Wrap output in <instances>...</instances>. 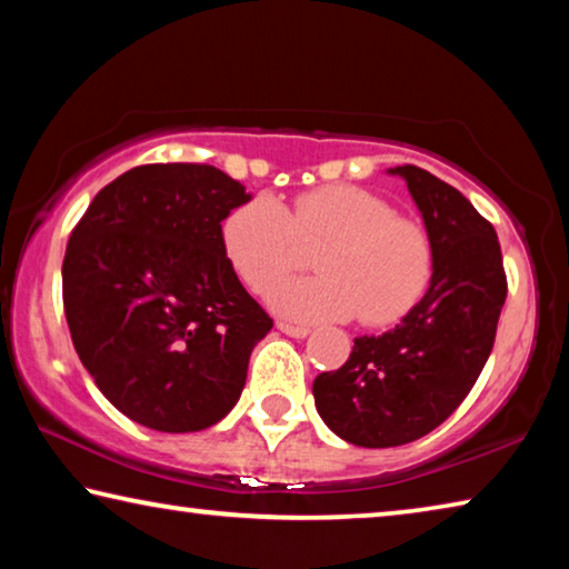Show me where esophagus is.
I'll list each match as a JSON object with an SVG mask.
<instances>
[{"label":"esophagus","mask_w":569,"mask_h":569,"mask_svg":"<svg viewBox=\"0 0 569 569\" xmlns=\"http://www.w3.org/2000/svg\"><path fill=\"white\" fill-rule=\"evenodd\" d=\"M278 331L291 336V339H306L311 329L308 326H298V323H288V321H278Z\"/></svg>","instance_id":"esophagus-1"}]
</instances>
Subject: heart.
<instances>
[{
	"instance_id": "b5f03b06",
	"label": "heart",
	"mask_w": 569,
	"mask_h": 569,
	"mask_svg": "<svg viewBox=\"0 0 569 569\" xmlns=\"http://www.w3.org/2000/svg\"><path fill=\"white\" fill-rule=\"evenodd\" d=\"M230 268L253 293H266L293 271L303 246H316L319 276L281 283L276 313L296 321L351 319L387 326L421 301L435 273L427 228L397 216L377 192L323 186L301 192L288 210L276 196L248 198L220 228Z\"/></svg>"
}]
</instances>
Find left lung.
I'll return each instance as SVG.
<instances>
[{
    "mask_svg": "<svg viewBox=\"0 0 569 569\" xmlns=\"http://www.w3.org/2000/svg\"><path fill=\"white\" fill-rule=\"evenodd\" d=\"M417 203L435 273L397 329L359 336L341 369L313 381L321 419L356 447H401L451 417L492 353L507 298L492 223L457 188L417 166L389 168Z\"/></svg>",
    "mask_w": 569,
    "mask_h": 569,
    "instance_id": "obj_1",
    "label": "left lung"
}]
</instances>
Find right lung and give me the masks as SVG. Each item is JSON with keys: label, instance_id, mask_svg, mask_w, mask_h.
<instances>
[{"label": "right lung", "instance_id": "add662e5", "mask_svg": "<svg viewBox=\"0 0 569 569\" xmlns=\"http://www.w3.org/2000/svg\"><path fill=\"white\" fill-rule=\"evenodd\" d=\"M248 198L213 166L158 162L104 186L72 230L62 298L74 351L104 399L142 427H213L273 329L220 243V223Z\"/></svg>", "mask_w": 569, "mask_h": 569}]
</instances>
